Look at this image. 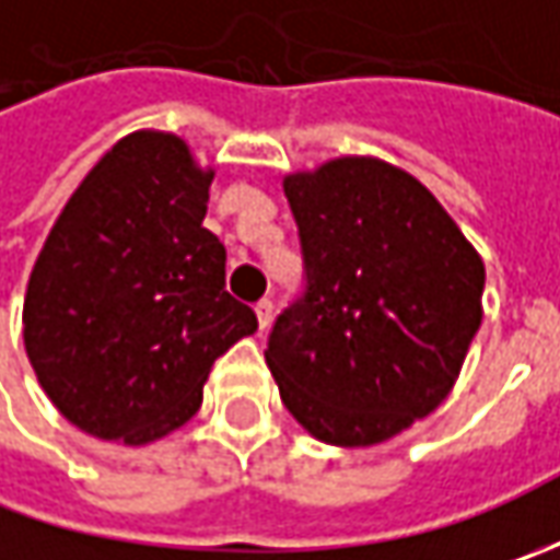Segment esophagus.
Here are the masks:
<instances>
[{
    "mask_svg": "<svg viewBox=\"0 0 560 560\" xmlns=\"http://www.w3.org/2000/svg\"><path fill=\"white\" fill-rule=\"evenodd\" d=\"M255 317H258V330H268L270 320H273V302L270 299H261L255 305Z\"/></svg>",
    "mask_w": 560,
    "mask_h": 560,
    "instance_id": "esophagus-1",
    "label": "esophagus"
}]
</instances>
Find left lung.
I'll return each instance as SVG.
<instances>
[{"mask_svg":"<svg viewBox=\"0 0 560 560\" xmlns=\"http://www.w3.org/2000/svg\"><path fill=\"white\" fill-rule=\"evenodd\" d=\"M305 292L273 320L268 368L314 440L376 445L452 393L483 320V258L427 186L380 159L283 180Z\"/></svg>","mask_w":560,"mask_h":560,"instance_id":"left-lung-1","label":"left lung"}]
</instances>
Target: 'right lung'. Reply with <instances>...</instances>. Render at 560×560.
Here are the masks:
<instances>
[{
    "label": "right lung",
    "mask_w": 560,
    "mask_h": 560,
    "mask_svg": "<svg viewBox=\"0 0 560 560\" xmlns=\"http://www.w3.org/2000/svg\"><path fill=\"white\" fill-rule=\"evenodd\" d=\"M211 177L180 137L137 130L46 236L24 349L55 408L90 436L145 445L184 427L211 364L258 330L224 290V243L202 226Z\"/></svg>",
    "instance_id": "right-lung-1"
}]
</instances>
